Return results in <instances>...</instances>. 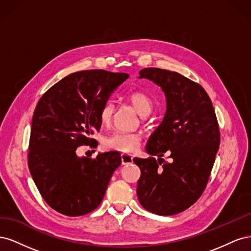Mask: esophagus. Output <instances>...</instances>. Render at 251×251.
Here are the masks:
<instances>
[{
  "instance_id": "obj_1",
  "label": "esophagus",
  "mask_w": 251,
  "mask_h": 251,
  "mask_svg": "<svg viewBox=\"0 0 251 251\" xmlns=\"http://www.w3.org/2000/svg\"><path fill=\"white\" fill-rule=\"evenodd\" d=\"M133 162V157L128 154H121V163L124 165L130 164Z\"/></svg>"
}]
</instances>
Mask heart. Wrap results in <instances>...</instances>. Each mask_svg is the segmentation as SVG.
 <instances>
[{
	"label": "heart",
	"mask_w": 251,
	"mask_h": 251,
	"mask_svg": "<svg viewBox=\"0 0 251 251\" xmlns=\"http://www.w3.org/2000/svg\"><path fill=\"white\" fill-rule=\"evenodd\" d=\"M126 98L142 116L148 115L153 109L151 98L147 93L141 92V91H133V92L127 93ZM114 109H115V107H114V103L112 101H107L102 104V107L100 110V120L102 126L110 125L113 118ZM140 141L141 137L138 134L118 132L105 138L103 144L108 150L120 151V153L124 154H130L134 153L139 148Z\"/></svg>",
	"instance_id": "obj_1"
}]
</instances>
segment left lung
Segmentation results:
<instances>
[{
    "mask_svg": "<svg viewBox=\"0 0 251 251\" xmlns=\"http://www.w3.org/2000/svg\"><path fill=\"white\" fill-rule=\"evenodd\" d=\"M139 75L162 89L166 112L147 144L151 157L133 159L141 171L138 200L153 214L176 215L192 206L206 187L220 146L215 109L199 83L177 72L146 68ZM165 152L171 163L161 158Z\"/></svg>",
    "mask_w": 251,
    "mask_h": 251,
    "instance_id": "1",
    "label": "left lung"
}]
</instances>
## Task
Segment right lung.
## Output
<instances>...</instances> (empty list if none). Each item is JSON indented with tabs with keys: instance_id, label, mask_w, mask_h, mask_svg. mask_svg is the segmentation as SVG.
<instances>
[{
	"instance_id": "obj_1",
	"label": "right lung",
	"mask_w": 251,
	"mask_h": 251,
	"mask_svg": "<svg viewBox=\"0 0 251 251\" xmlns=\"http://www.w3.org/2000/svg\"><path fill=\"white\" fill-rule=\"evenodd\" d=\"M128 74L85 70L52 86L36 104L30 133L28 166L50 207L65 216L93 211L102 201L113 173L121 164L118 151L78 157L76 149L95 141L100 110Z\"/></svg>"
}]
</instances>
